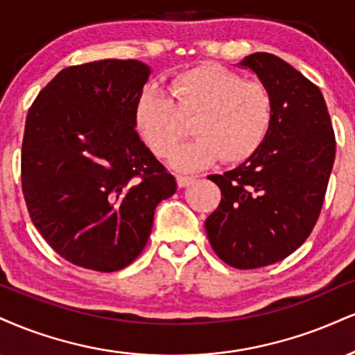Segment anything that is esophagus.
Instances as JSON below:
<instances>
[{
    "mask_svg": "<svg viewBox=\"0 0 355 355\" xmlns=\"http://www.w3.org/2000/svg\"><path fill=\"white\" fill-rule=\"evenodd\" d=\"M195 180H196L195 177H182V175H178V177H177V183H178V187H180V189H185V187L191 185V183H193Z\"/></svg>",
    "mask_w": 355,
    "mask_h": 355,
    "instance_id": "obj_1",
    "label": "esophagus"
}]
</instances>
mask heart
<instances>
[{"label": "heart", "instance_id": "b5f03b06", "mask_svg": "<svg viewBox=\"0 0 355 355\" xmlns=\"http://www.w3.org/2000/svg\"><path fill=\"white\" fill-rule=\"evenodd\" d=\"M170 96L157 87L144 89L134 110L145 144L162 159H170L193 122L195 140L175 159L180 170H196L218 159L234 164L251 157L271 125V96L263 84L245 80L215 64L175 76Z\"/></svg>", "mask_w": 355, "mask_h": 355}]
</instances>
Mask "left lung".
I'll return each mask as SVG.
<instances>
[{"label": "left lung", "mask_w": 355, "mask_h": 355, "mask_svg": "<svg viewBox=\"0 0 355 355\" xmlns=\"http://www.w3.org/2000/svg\"><path fill=\"white\" fill-rule=\"evenodd\" d=\"M271 96L263 144L236 168L210 175L221 202L205 221L220 259L238 270L277 263L300 248L321 213L336 157L326 101L315 84L270 53L246 55Z\"/></svg>", "instance_id": "8db88e82"}]
</instances>
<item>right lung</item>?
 <instances>
[{
	"label": "right lung",
	"instance_id": "obj_1",
	"mask_svg": "<svg viewBox=\"0 0 355 355\" xmlns=\"http://www.w3.org/2000/svg\"><path fill=\"white\" fill-rule=\"evenodd\" d=\"M148 76L135 59L71 66L29 107L21 148L29 216L55 253L85 270L129 266L147 245L157 205L177 191L135 130Z\"/></svg>",
	"mask_w": 355,
	"mask_h": 355
}]
</instances>
